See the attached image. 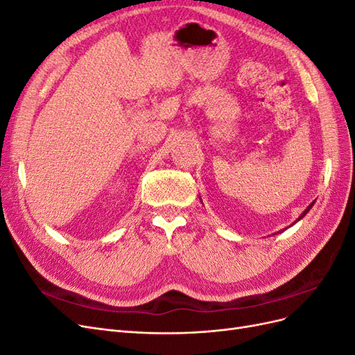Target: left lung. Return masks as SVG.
<instances>
[{
  "label": "left lung",
  "mask_w": 355,
  "mask_h": 355,
  "mask_svg": "<svg viewBox=\"0 0 355 355\" xmlns=\"http://www.w3.org/2000/svg\"><path fill=\"white\" fill-rule=\"evenodd\" d=\"M313 204H314V202H313ZM313 204H309V206H308V207H306V209H305V211H304V213H302V214H300V216H299V218H297V220H299V219H302V218H304V216H305V214H306V213H308V211H309V209H311V207H313Z\"/></svg>",
  "instance_id": "8db88e82"
}]
</instances>
